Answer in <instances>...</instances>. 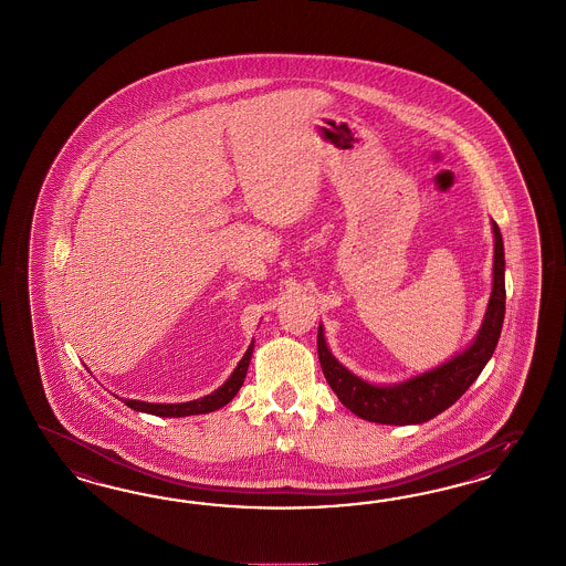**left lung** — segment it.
I'll return each mask as SVG.
<instances>
[{
  "instance_id": "1",
  "label": "left lung",
  "mask_w": 566,
  "mask_h": 566,
  "mask_svg": "<svg viewBox=\"0 0 566 566\" xmlns=\"http://www.w3.org/2000/svg\"><path fill=\"white\" fill-rule=\"evenodd\" d=\"M494 228V286L480 334L459 357L431 369L428 374L412 377L396 386H374L353 376L346 367L332 357L324 329H317V355L327 384L348 411L360 419L386 426H412L426 423L436 415L452 407L469 386L480 377L481 369L494 355L506 305L504 286V244L496 222Z\"/></svg>"
}]
</instances>
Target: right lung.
I'll list each match as a JSON object with an SVG mask.
<instances>
[{
  "instance_id": "add662e5",
  "label": "right lung",
  "mask_w": 566,
  "mask_h": 566,
  "mask_svg": "<svg viewBox=\"0 0 566 566\" xmlns=\"http://www.w3.org/2000/svg\"><path fill=\"white\" fill-rule=\"evenodd\" d=\"M253 355V344L247 348L244 357L240 359L239 367L232 371V376L228 377V381L220 386L216 392L190 400V402H178V405H154V402H140V400H124L126 407H130L133 411L149 412L155 417H189V415H203V412L216 411L222 409L223 405H228L242 386L247 369H249V360Z\"/></svg>"
}]
</instances>
